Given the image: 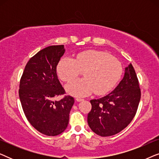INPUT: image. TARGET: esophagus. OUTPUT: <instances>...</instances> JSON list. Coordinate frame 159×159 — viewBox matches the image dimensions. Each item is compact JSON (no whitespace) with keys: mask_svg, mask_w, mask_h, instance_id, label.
Here are the masks:
<instances>
[{"mask_svg":"<svg viewBox=\"0 0 159 159\" xmlns=\"http://www.w3.org/2000/svg\"><path fill=\"white\" fill-rule=\"evenodd\" d=\"M76 101H77V102H80V101H83V99L80 98H76Z\"/></svg>","mask_w":159,"mask_h":159,"instance_id":"1","label":"esophagus"}]
</instances>
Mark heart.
<instances>
[{"label": "heart", "mask_w": 159, "mask_h": 159, "mask_svg": "<svg viewBox=\"0 0 159 159\" xmlns=\"http://www.w3.org/2000/svg\"><path fill=\"white\" fill-rule=\"evenodd\" d=\"M84 71L82 79L71 80L66 85L67 93L74 96H87L93 91L97 95L109 92L121 79V64L109 53L98 51H83L75 59L64 57L58 62L57 72L63 81H69Z\"/></svg>", "instance_id": "obj_1"}]
</instances>
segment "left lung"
<instances>
[{
	"label": "left lung",
	"instance_id": "1",
	"mask_svg": "<svg viewBox=\"0 0 159 159\" xmlns=\"http://www.w3.org/2000/svg\"><path fill=\"white\" fill-rule=\"evenodd\" d=\"M141 93L135 71L130 64L123 79L106 96L90 101L88 123L93 132L101 137L116 134L127 127L138 110Z\"/></svg>",
	"mask_w": 159,
	"mask_h": 159
}]
</instances>
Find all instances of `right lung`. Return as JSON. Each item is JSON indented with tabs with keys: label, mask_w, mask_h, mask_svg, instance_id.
Instances as JSON below:
<instances>
[{
	"label": "right lung",
	"mask_w": 159,
	"mask_h": 159,
	"mask_svg": "<svg viewBox=\"0 0 159 159\" xmlns=\"http://www.w3.org/2000/svg\"><path fill=\"white\" fill-rule=\"evenodd\" d=\"M64 52V45L41 50L27 62L19 84V98L27 120L38 132L48 136L58 135L66 129L75 103L70 95L53 101L65 93L56 73Z\"/></svg>",
	"instance_id": "obj_1"
}]
</instances>
